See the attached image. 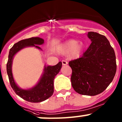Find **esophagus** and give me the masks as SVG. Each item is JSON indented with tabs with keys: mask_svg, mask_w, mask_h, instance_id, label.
<instances>
[{
	"mask_svg": "<svg viewBox=\"0 0 122 122\" xmlns=\"http://www.w3.org/2000/svg\"><path fill=\"white\" fill-rule=\"evenodd\" d=\"M61 62H62V65H67V62L66 61H61Z\"/></svg>",
	"mask_w": 122,
	"mask_h": 122,
	"instance_id": "34e87169",
	"label": "esophagus"
}]
</instances>
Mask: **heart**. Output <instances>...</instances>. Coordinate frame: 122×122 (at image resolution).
Wrapping results in <instances>:
<instances>
[{
    "label": "heart",
    "instance_id": "obj_1",
    "mask_svg": "<svg viewBox=\"0 0 122 122\" xmlns=\"http://www.w3.org/2000/svg\"><path fill=\"white\" fill-rule=\"evenodd\" d=\"M84 49L83 42L78 41L74 39H70L61 43L57 47V51L61 55L69 53L71 59H77L80 56Z\"/></svg>",
    "mask_w": 122,
    "mask_h": 122
}]
</instances>
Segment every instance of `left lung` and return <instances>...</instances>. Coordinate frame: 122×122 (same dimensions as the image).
I'll list each match as a JSON object with an SVG mask.
<instances>
[{
  "label": "left lung",
  "instance_id": "8db88e82",
  "mask_svg": "<svg viewBox=\"0 0 122 122\" xmlns=\"http://www.w3.org/2000/svg\"><path fill=\"white\" fill-rule=\"evenodd\" d=\"M91 43L81 58L69 62L72 68L71 84L75 91L94 96L103 92L113 81L116 72L114 49L105 36L88 32Z\"/></svg>",
  "mask_w": 122,
  "mask_h": 122
}]
</instances>
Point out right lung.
Wrapping results in <instances>:
<instances>
[{"instance_id":"add662e5","label":"right lung","mask_w":122,"mask_h":122,"mask_svg":"<svg viewBox=\"0 0 122 122\" xmlns=\"http://www.w3.org/2000/svg\"><path fill=\"white\" fill-rule=\"evenodd\" d=\"M44 40L40 37H31L22 40L15 43L10 49L6 65L7 73L12 88L15 93L27 102H42L51 97L54 92V79L60 72L62 63L59 61L55 66H44L43 72L40 80L33 87L29 89H22L16 84L12 73V62L15 55L24 48L34 47L42 50L37 45L44 44Z\"/></svg>"}]
</instances>
